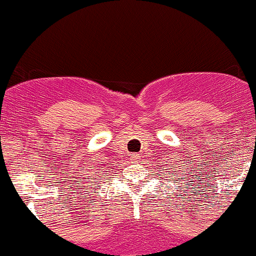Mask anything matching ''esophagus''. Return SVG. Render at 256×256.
I'll return each mask as SVG.
<instances>
[{
    "label": "esophagus",
    "instance_id": "34e87169",
    "mask_svg": "<svg viewBox=\"0 0 256 256\" xmlns=\"http://www.w3.org/2000/svg\"><path fill=\"white\" fill-rule=\"evenodd\" d=\"M139 159H140V156H139V154H136V153L130 154V160L134 162V163H136V162H139Z\"/></svg>",
    "mask_w": 256,
    "mask_h": 256
}]
</instances>
